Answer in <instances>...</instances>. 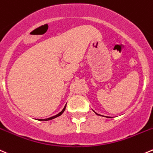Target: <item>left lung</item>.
Returning a JSON list of instances; mask_svg holds the SVG:
<instances>
[{
	"mask_svg": "<svg viewBox=\"0 0 153 153\" xmlns=\"http://www.w3.org/2000/svg\"><path fill=\"white\" fill-rule=\"evenodd\" d=\"M94 112H95V111H94ZM95 113H96V112H95ZM96 115H99V116H102V115H100V114H97V113H96ZM103 117H104V116H103Z\"/></svg>",
	"mask_w": 153,
	"mask_h": 153,
	"instance_id": "8db88e82",
	"label": "left lung"
}]
</instances>
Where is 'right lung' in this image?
I'll return each mask as SVG.
<instances>
[{
    "mask_svg": "<svg viewBox=\"0 0 153 153\" xmlns=\"http://www.w3.org/2000/svg\"><path fill=\"white\" fill-rule=\"evenodd\" d=\"M66 104H67V103H66ZM66 105H65V106H64V108H63V109L62 110V111H60V113H58V114H56V115H54V116H53V117H49V118H46V119H38V120H39V121H48V120H53V119H54V118L57 117H60V115H61V114H63V112H64V111H65V110H66Z\"/></svg>",
    "mask_w": 153,
    "mask_h": 153,
    "instance_id": "right-lung-1",
    "label": "right lung"
}]
</instances>
